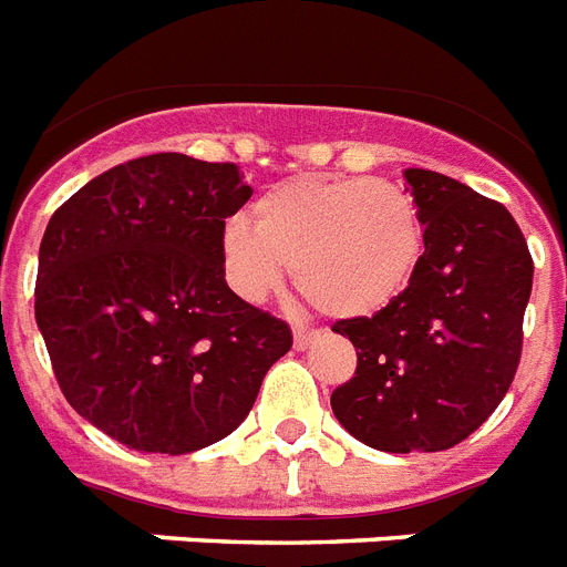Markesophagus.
I'll list each match as a JSON object with an SVG mask.
<instances>
[{"instance_id": "1", "label": "esophagus", "mask_w": 567, "mask_h": 567, "mask_svg": "<svg viewBox=\"0 0 567 567\" xmlns=\"http://www.w3.org/2000/svg\"><path fill=\"white\" fill-rule=\"evenodd\" d=\"M317 337V331H308V328H293V349L306 351L311 346V340Z\"/></svg>"}]
</instances>
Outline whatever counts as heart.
Instances as JSON below:
<instances>
[{
  "mask_svg": "<svg viewBox=\"0 0 567 567\" xmlns=\"http://www.w3.org/2000/svg\"><path fill=\"white\" fill-rule=\"evenodd\" d=\"M423 254V218L406 187L386 178L299 175L254 202V225L221 230L227 282L261 302L293 268L299 293L337 320H360L406 291Z\"/></svg>",
  "mask_w": 567,
  "mask_h": 567,
  "instance_id": "1",
  "label": "heart"
}]
</instances>
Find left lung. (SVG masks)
Segmentation results:
<instances>
[{
  "mask_svg": "<svg viewBox=\"0 0 567 567\" xmlns=\"http://www.w3.org/2000/svg\"><path fill=\"white\" fill-rule=\"evenodd\" d=\"M403 178L423 218L421 261L392 306L334 322L357 372L331 409L365 446L437 453L473 435L511 389L534 259L504 204L432 169Z\"/></svg>",
  "mask_w": 567,
  "mask_h": 567,
  "instance_id": "left-lung-1",
  "label": "left lung"
}]
</instances>
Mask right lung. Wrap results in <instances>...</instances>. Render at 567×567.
I'll return each mask as SVG.
<instances>
[{
  "label": "right lung",
  "instance_id": "add662e5",
  "mask_svg": "<svg viewBox=\"0 0 567 567\" xmlns=\"http://www.w3.org/2000/svg\"><path fill=\"white\" fill-rule=\"evenodd\" d=\"M250 193L236 164L158 152L92 178L45 227L33 311L54 378L130 450L221 441L291 349L288 322L225 282V218Z\"/></svg>",
  "mask_w": 567,
  "mask_h": 567
}]
</instances>
